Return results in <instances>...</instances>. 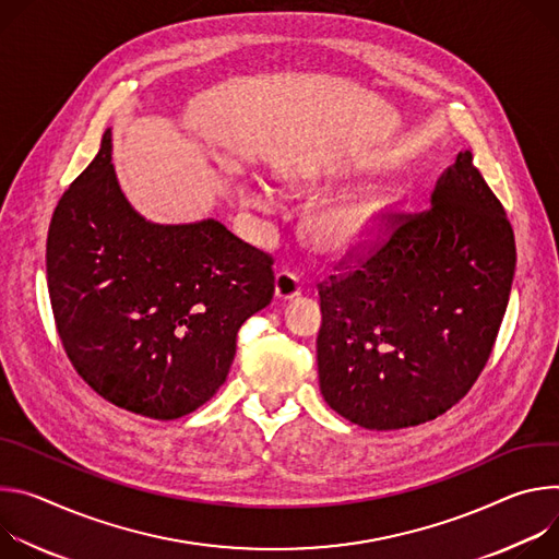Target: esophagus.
<instances>
[{
    "label": "esophagus",
    "mask_w": 559,
    "mask_h": 559,
    "mask_svg": "<svg viewBox=\"0 0 559 559\" xmlns=\"http://www.w3.org/2000/svg\"><path fill=\"white\" fill-rule=\"evenodd\" d=\"M301 293L299 277L290 271H280L275 275V299H293Z\"/></svg>",
    "instance_id": "obj_1"
}]
</instances>
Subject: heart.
<instances>
[{"mask_svg":"<svg viewBox=\"0 0 559 559\" xmlns=\"http://www.w3.org/2000/svg\"><path fill=\"white\" fill-rule=\"evenodd\" d=\"M288 189L293 193H320L324 186L318 183H304V181H288ZM246 204L255 209H269V200L260 189H246L243 191ZM389 198L382 193H364L350 200L337 202L329 209L318 211L306 222V241L311 243L313 251L329 258H346L353 255L370 241L378 237L384 226L389 213Z\"/></svg>","mask_w":559,"mask_h":559,"instance_id":"heart-1","label":"heart"}]
</instances>
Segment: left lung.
Returning <instances> with one entry per match:
<instances>
[{"mask_svg": "<svg viewBox=\"0 0 559 559\" xmlns=\"http://www.w3.org/2000/svg\"><path fill=\"white\" fill-rule=\"evenodd\" d=\"M513 273L507 211L464 151L438 179L430 209L389 213L355 266L318 284L326 404L368 430L447 413L492 353Z\"/></svg>", "mask_w": 559, "mask_h": 559, "instance_id": "left-lung-1", "label": "left lung"}]
</instances>
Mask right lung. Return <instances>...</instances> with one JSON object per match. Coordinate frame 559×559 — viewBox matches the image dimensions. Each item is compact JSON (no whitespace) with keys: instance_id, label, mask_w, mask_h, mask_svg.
Listing matches in <instances>:
<instances>
[{"instance_id":"right-lung-1","label":"right lung","mask_w":559,"mask_h":559,"mask_svg":"<svg viewBox=\"0 0 559 559\" xmlns=\"http://www.w3.org/2000/svg\"><path fill=\"white\" fill-rule=\"evenodd\" d=\"M55 326L106 402L177 419L226 382L239 326L273 299V258L224 224L164 226L119 191L110 131L61 195L46 239Z\"/></svg>"}]
</instances>
